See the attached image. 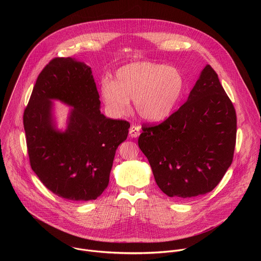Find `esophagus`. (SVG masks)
Here are the masks:
<instances>
[{"instance_id": "1", "label": "esophagus", "mask_w": 261, "mask_h": 261, "mask_svg": "<svg viewBox=\"0 0 261 261\" xmlns=\"http://www.w3.org/2000/svg\"><path fill=\"white\" fill-rule=\"evenodd\" d=\"M129 134L131 137H138L140 134V127L136 125H132L129 129Z\"/></svg>"}]
</instances>
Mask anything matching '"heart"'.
I'll return each mask as SVG.
<instances>
[{"label":"heart","instance_id":"b5f03b06","mask_svg":"<svg viewBox=\"0 0 261 261\" xmlns=\"http://www.w3.org/2000/svg\"><path fill=\"white\" fill-rule=\"evenodd\" d=\"M184 87V77L177 69L153 62H135L119 68L115 82L102 81L100 93L113 117L128 115L131 99L141 119L160 122L171 115Z\"/></svg>","mask_w":261,"mask_h":261}]
</instances>
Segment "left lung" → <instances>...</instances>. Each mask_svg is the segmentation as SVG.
<instances>
[{"mask_svg":"<svg viewBox=\"0 0 261 261\" xmlns=\"http://www.w3.org/2000/svg\"><path fill=\"white\" fill-rule=\"evenodd\" d=\"M141 129L139 148L169 197L189 199L211 192L232 163L236 109L210 65L187 102L162 123Z\"/></svg>","mask_w":261,"mask_h":261,"instance_id":"8db88e82","label":"left lung"}]
</instances>
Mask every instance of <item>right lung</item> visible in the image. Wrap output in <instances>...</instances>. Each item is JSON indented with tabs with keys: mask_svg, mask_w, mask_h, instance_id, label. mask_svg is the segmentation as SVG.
I'll use <instances>...</instances> for the list:
<instances>
[{
	"mask_svg": "<svg viewBox=\"0 0 261 261\" xmlns=\"http://www.w3.org/2000/svg\"><path fill=\"white\" fill-rule=\"evenodd\" d=\"M73 107L65 133L56 130L51 100ZM92 70L71 58H55L40 72L23 111L30 164L45 187L72 200L96 199L108 186L116 151L130 124L100 113Z\"/></svg>",
	"mask_w": 261,
	"mask_h": 261,
	"instance_id": "right-lung-1",
	"label": "right lung"
}]
</instances>
